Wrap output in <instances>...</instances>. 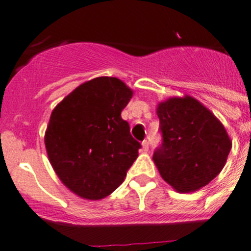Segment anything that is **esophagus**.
<instances>
[{
    "label": "esophagus",
    "instance_id": "obj_1",
    "mask_svg": "<svg viewBox=\"0 0 251 251\" xmlns=\"http://www.w3.org/2000/svg\"><path fill=\"white\" fill-rule=\"evenodd\" d=\"M142 148H143V151H145V152H147V151L150 150V143H148L147 140H145L142 142Z\"/></svg>",
    "mask_w": 251,
    "mask_h": 251
}]
</instances>
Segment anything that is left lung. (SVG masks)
Segmentation results:
<instances>
[{"instance_id": "obj_1", "label": "left lung", "mask_w": 251, "mask_h": 251, "mask_svg": "<svg viewBox=\"0 0 251 251\" xmlns=\"http://www.w3.org/2000/svg\"><path fill=\"white\" fill-rule=\"evenodd\" d=\"M162 145L153 153L159 174L179 193H193L215 179L232 142L221 121L193 97L157 106Z\"/></svg>"}]
</instances>
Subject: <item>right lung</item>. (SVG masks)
I'll return each mask as SVG.
<instances>
[{"instance_id": "add662e5", "label": "right lung", "mask_w": 251, "mask_h": 251, "mask_svg": "<svg viewBox=\"0 0 251 251\" xmlns=\"http://www.w3.org/2000/svg\"><path fill=\"white\" fill-rule=\"evenodd\" d=\"M132 91L115 77L77 87L51 113L45 132L49 160L72 193L100 200L115 191L138 157L141 143L121 111Z\"/></svg>"}]
</instances>
